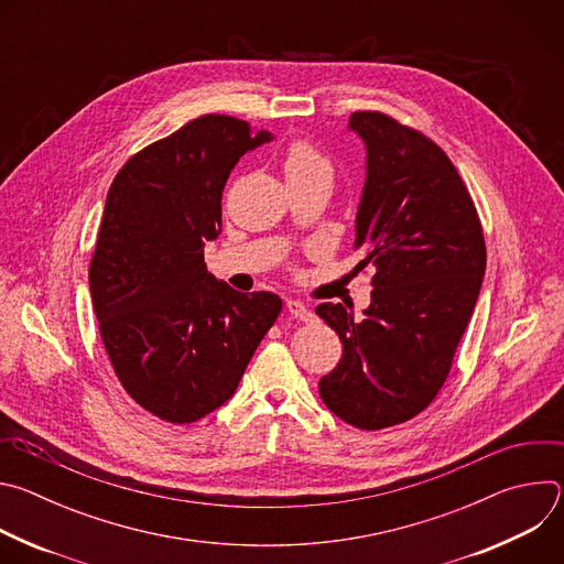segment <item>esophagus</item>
I'll return each mask as SVG.
<instances>
[{
	"mask_svg": "<svg viewBox=\"0 0 564 564\" xmlns=\"http://www.w3.org/2000/svg\"><path fill=\"white\" fill-rule=\"evenodd\" d=\"M285 307H288V312H290L294 318H299V321H312V318H314V312H312L303 301L290 299V301L285 303Z\"/></svg>",
	"mask_w": 564,
	"mask_h": 564,
	"instance_id": "obj_1",
	"label": "esophagus"
}]
</instances>
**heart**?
I'll return each instance as SVG.
<instances>
[{"instance_id":"obj_1","label":"heart","mask_w":564,"mask_h":564,"mask_svg":"<svg viewBox=\"0 0 564 564\" xmlns=\"http://www.w3.org/2000/svg\"><path fill=\"white\" fill-rule=\"evenodd\" d=\"M283 174L285 181H333V165L330 160L321 153L312 142L307 140H294L283 155Z\"/></svg>"}]
</instances>
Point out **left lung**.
<instances>
[{"label": "left lung", "instance_id": "obj_1", "mask_svg": "<svg viewBox=\"0 0 564 564\" xmlns=\"http://www.w3.org/2000/svg\"><path fill=\"white\" fill-rule=\"evenodd\" d=\"M366 147L357 268L375 265L361 318L341 303L316 314L344 355L318 394L346 424L379 431L420 415L444 386L487 270L485 234L448 155L379 111H355Z\"/></svg>", "mask_w": 564, "mask_h": 564}]
</instances>
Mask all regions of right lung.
Segmentation results:
<instances>
[{
  "label": "right lung",
  "instance_id": "right-lung-1",
  "mask_svg": "<svg viewBox=\"0 0 564 564\" xmlns=\"http://www.w3.org/2000/svg\"><path fill=\"white\" fill-rule=\"evenodd\" d=\"M270 131L200 116L133 158L111 183L89 268L100 335L122 388L151 415L196 422L236 392L283 307L207 272L223 187Z\"/></svg>",
  "mask_w": 564,
  "mask_h": 564
}]
</instances>
